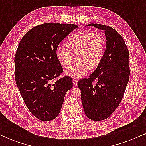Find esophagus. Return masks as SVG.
<instances>
[{
    "instance_id": "obj_1",
    "label": "esophagus",
    "mask_w": 146,
    "mask_h": 146,
    "mask_svg": "<svg viewBox=\"0 0 146 146\" xmlns=\"http://www.w3.org/2000/svg\"><path fill=\"white\" fill-rule=\"evenodd\" d=\"M73 86H77V85H78V81L76 80H74V79L73 80Z\"/></svg>"
}]
</instances>
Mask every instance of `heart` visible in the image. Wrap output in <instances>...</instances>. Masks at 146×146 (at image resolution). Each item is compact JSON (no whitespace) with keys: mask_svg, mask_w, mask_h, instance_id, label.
<instances>
[{"mask_svg":"<svg viewBox=\"0 0 146 146\" xmlns=\"http://www.w3.org/2000/svg\"><path fill=\"white\" fill-rule=\"evenodd\" d=\"M104 51V40L100 33L79 32L66 40L65 48L56 50V57L63 68L69 67L75 57L77 63L65 71V75L78 79L100 66Z\"/></svg>","mask_w":146,"mask_h":146,"instance_id":"obj_1","label":"heart"}]
</instances>
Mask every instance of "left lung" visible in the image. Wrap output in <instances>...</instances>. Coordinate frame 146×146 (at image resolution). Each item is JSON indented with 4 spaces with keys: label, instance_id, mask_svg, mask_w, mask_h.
<instances>
[{
    "label": "left lung",
    "instance_id": "1",
    "mask_svg": "<svg viewBox=\"0 0 146 146\" xmlns=\"http://www.w3.org/2000/svg\"><path fill=\"white\" fill-rule=\"evenodd\" d=\"M104 31L106 45L102 62L89 75L78 82L85 114L90 119L102 121L109 117L119 105L130 75L129 52L121 35L113 28L89 24ZM97 80L95 86L92 82Z\"/></svg>",
    "mask_w": 146,
    "mask_h": 146
}]
</instances>
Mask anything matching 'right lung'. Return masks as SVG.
Instances as JSON below:
<instances>
[{"label": "right lung", "instance_id": "obj_1", "mask_svg": "<svg viewBox=\"0 0 146 146\" xmlns=\"http://www.w3.org/2000/svg\"><path fill=\"white\" fill-rule=\"evenodd\" d=\"M78 26L48 23L34 27L23 36L14 58L15 78L22 98L33 116L51 121L59 115L65 94L73 86L56 57L58 45Z\"/></svg>", "mask_w": 146, "mask_h": 146}]
</instances>
